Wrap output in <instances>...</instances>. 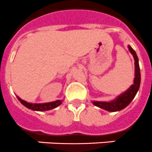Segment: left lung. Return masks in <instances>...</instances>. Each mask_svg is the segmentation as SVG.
Instances as JSON below:
<instances>
[{
    "label": "left lung",
    "instance_id": "obj_1",
    "mask_svg": "<svg viewBox=\"0 0 152 152\" xmlns=\"http://www.w3.org/2000/svg\"><path fill=\"white\" fill-rule=\"evenodd\" d=\"M129 51L133 55L134 59V66H135V77L134 80V84L129 89L123 94L119 96L115 101H112L110 102H93V104L101 109H105L109 112H116L119 111L125 108L129 103L132 101L133 99L136 95L141 83V72H140L139 64H138V59L136 55L135 51L129 46Z\"/></svg>",
    "mask_w": 152,
    "mask_h": 152
}]
</instances>
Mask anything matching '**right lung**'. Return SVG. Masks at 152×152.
Here are the masks:
<instances>
[{
  "instance_id": "obj_1",
  "label": "right lung",
  "mask_w": 152,
  "mask_h": 152,
  "mask_svg": "<svg viewBox=\"0 0 152 152\" xmlns=\"http://www.w3.org/2000/svg\"><path fill=\"white\" fill-rule=\"evenodd\" d=\"M18 99L20 100L21 103L23 104L24 106H26L27 108L30 109H32V110L35 111H47V110H50V109H55L57 106L60 105L62 103V100H56L55 102H48V103H43V104H32L27 102L26 101H23V99H20L19 97H18Z\"/></svg>"
}]
</instances>
